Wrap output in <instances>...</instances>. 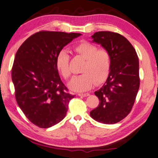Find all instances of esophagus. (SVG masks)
<instances>
[{
  "label": "esophagus",
  "mask_w": 158,
  "mask_h": 158,
  "mask_svg": "<svg viewBox=\"0 0 158 158\" xmlns=\"http://www.w3.org/2000/svg\"><path fill=\"white\" fill-rule=\"evenodd\" d=\"M79 96H83V97H86V96H89V94H88V93H86V94H77Z\"/></svg>",
  "instance_id": "esophagus-1"
}]
</instances>
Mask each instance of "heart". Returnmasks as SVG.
<instances>
[{
	"instance_id": "heart-1",
	"label": "heart",
	"mask_w": 158,
	"mask_h": 158,
	"mask_svg": "<svg viewBox=\"0 0 158 158\" xmlns=\"http://www.w3.org/2000/svg\"><path fill=\"white\" fill-rule=\"evenodd\" d=\"M75 53L85 60L81 69V75H75L69 83L71 90L83 92L89 90L94 83L101 84L106 80L111 68V55L106 49L88 42H82L73 47ZM70 55L62 50L56 57L55 65L58 73L67 81L70 77Z\"/></svg>"
}]
</instances>
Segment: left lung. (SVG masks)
I'll return each instance as SVG.
<instances>
[{
	"mask_svg": "<svg viewBox=\"0 0 158 158\" xmlns=\"http://www.w3.org/2000/svg\"><path fill=\"white\" fill-rule=\"evenodd\" d=\"M92 38L109 51L111 62L106 81L95 92L100 102L90 114L98 122L116 124L130 113L135 103L140 83L139 58L131 43L119 34L98 31Z\"/></svg>",
	"mask_w": 158,
	"mask_h": 158,
	"instance_id": "left-lung-1",
	"label": "left lung"
}]
</instances>
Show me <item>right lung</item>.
<instances>
[{"instance_id": "obj_1", "label": "right lung", "mask_w": 158, "mask_h": 158, "mask_svg": "<svg viewBox=\"0 0 158 158\" xmlns=\"http://www.w3.org/2000/svg\"><path fill=\"white\" fill-rule=\"evenodd\" d=\"M81 35L41 31L29 36L16 54L11 77L16 102L28 119L40 128L61 122L74 98L60 79L55 61L62 48Z\"/></svg>"}]
</instances>
